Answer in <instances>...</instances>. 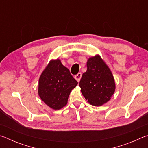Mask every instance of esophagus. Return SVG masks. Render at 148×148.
<instances>
[{
	"label": "esophagus",
	"instance_id": "obj_1",
	"mask_svg": "<svg viewBox=\"0 0 148 148\" xmlns=\"http://www.w3.org/2000/svg\"><path fill=\"white\" fill-rule=\"evenodd\" d=\"M81 77H82V73H81V72H79L78 74H76V76H74V78L76 79L78 82L80 81V79H81Z\"/></svg>",
	"mask_w": 148,
	"mask_h": 148
}]
</instances>
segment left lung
<instances>
[{
	"label": "left lung",
	"mask_w": 148,
	"mask_h": 148,
	"mask_svg": "<svg viewBox=\"0 0 148 148\" xmlns=\"http://www.w3.org/2000/svg\"><path fill=\"white\" fill-rule=\"evenodd\" d=\"M87 68L79 84L82 93L90 104L101 106L108 102L114 93V76L99 55L89 57Z\"/></svg>",
	"instance_id": "1"
}]
</instances>
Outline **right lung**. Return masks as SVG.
I'll list each match as a JSON object with an SVG mask.
<instances>
[{
	"mask_svg": "<svg viewBox=\"0 0 148 148\" xmlns=\"http://www.w3.org/2000/svg\"><path fill=\"white\" fill-rule=\"evenodd\" d=\"M77 84V82L61 60L52 59L40 76L38 95L49 107L58 110L66 106L70 93Z\"/></svg>",
	"mask_w": 148,
	"mask_h": 148,
	"instance_id": "obj_1",
	"label": "right lung"
}]
</instances>
